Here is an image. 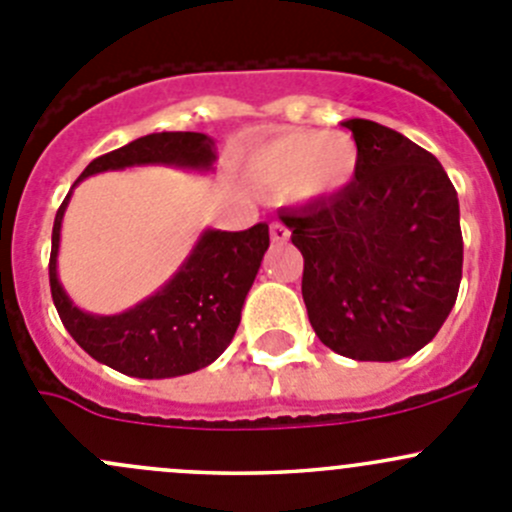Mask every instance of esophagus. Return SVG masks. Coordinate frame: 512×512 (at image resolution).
I'll return each instance as SVG.
<instances>
[{
  "label": "esophagus",
  "instance_id": "esophagus-1",
  "mask_svg": "<svg viewBox=\"0 0 512 512\" xmlns=\"http://www.w3.org/2000/svg\"><path fill=\"white\" fill-rule=\"evenodd\" d=\"M270 235H272V242H287L289 240V230L282 223H272L270 225Z\"/></svg>",
  "mask_w": 512,
  "mask_h": 512
}]
</instances>
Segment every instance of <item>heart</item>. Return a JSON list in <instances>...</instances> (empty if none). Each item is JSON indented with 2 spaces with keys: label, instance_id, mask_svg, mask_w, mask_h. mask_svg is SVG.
Instances as JSON below:
<instances>
[{
  "label": "heart",
  "instance_id": "1",
  "mask_svg": "<svg viewBox=\"0 0 512 512\" xmlns=\"http://www.w3.org/2000/svg\"><path fill=\"white\" fill-rule=\"evenodd\" d=\"M359 146L344 131L289 128L252 153L247 170L262 188L289 190L294 200L339 193L354 180Z\"/></svg>",
  "mask_w": 512,
  "mask_h": 512
}]
</instances>
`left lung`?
Wrapping results in <instances>:
<instances>
[{
    "label": "left lung",
    "instance_id": "obj_1",
    "mask_svg": "<svg viewBox=\"0 0 512 512\" xmlns=\"http://www.w3.org/2000/svg\"><path fill=\"white\" fill-rule=\"evenodd\" d=\"M359 146L347 188L282 210L304 257L302 297L319 342L356 361L426 347L463 272L458 195L436 156L381 123L344 121Z\"/></svg>",
    "mask_w": 512,
    "mask_h": 512
}]
</instances>
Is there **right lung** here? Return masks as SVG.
<instances>
[{"label": "right lung", "instance_id": "add662e5", "mask_svg": "<svg viewBox=\"0 0 512 512\" xmlns=\"http://www.w3.org/2000/svg\"><path fill=\"white\" fill-rule=\"evenodd\" d=\"M156 163L210 170L215 141L193 131L151 133L91 160L79 180L103 170ZM69 198L71 193L61 203L51 232L49 285L56 312L76 344L101 364L138 379H170L213 364L235 337L242 304L270 247L267 223L240 232L205 230L188 260L156 294L121 314L98 317L76 307L56 275Z\"/></svg>", "mask_w": 512, "mask_h": 512}]
</instances>
